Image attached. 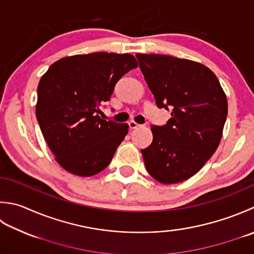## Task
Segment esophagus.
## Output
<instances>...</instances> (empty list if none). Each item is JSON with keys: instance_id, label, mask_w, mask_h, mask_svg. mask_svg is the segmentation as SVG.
Returning a JSON list of instances; mask_svg holds the SVG:
<instances>
[{"instance_id": "34e87169", "label": "esophagus", "mask_w": 254, "mask_h": 254, "mask_svg": "<svg viewBox=\"0 0 254 254\" xmlns=\"http://www.w3.org/2000/svg\"><path fill=\"white\" fill-rule=\"evenodd\" d=\"M128 126H130V128H136L138 127H141V124H138V123L134 122V121H130V122H128Z\"/></svg>"}]
</instances>
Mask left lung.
I'll return each instance as SVG.
<instances>
[{
  "label": "left lung",
  "mask_w": 254,
  "mask_h": 254,
  "mask_svg": "<svg viewBox=\"0 0 254 254\" xmlns=\"http://www.w3.org/2000/svg\"><path fill=\"white\" fill-rule=\"evenodd\" d=\"M157 108L172 110L151 126L153 142L141 151L150 175L176 184L195 175L219 145L228 102L219 80L203 64L167 55L136 54Z\"/></svg>",
  "instance_id": "obj_1"
}]
</instances>
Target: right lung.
Wrapping results in <instances>:
<instances>
[{"instance_id": "1", "label": "right lung", "mask_w": 254, "mask_h": 254, "mask_svg": "<svg viewBox=\"0 0 254 254\" xmlns=\"http://www.w3.org/2000/svg\"><path fill=\"white\" fill-rule=\"evenodd\" d=\"M137 67L130 54L92 53L59 59L37 87L36 118L59 165L78 176H92L110 164L128 124L102 120L122 76Z\"/></svg>"}]
</instances>
